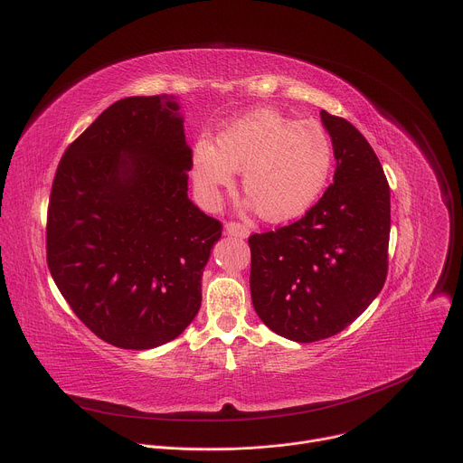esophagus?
<instances>
[{
    "mask_svg": "<svg viewBox=\"0 0 463 463\" xmlns=\"http://www.w3.org/2000/svg\"><path fill=\"white\" fill-rule=\"evenodd\" d=\"M225 232L229 236H236V238H241V240H245L249 236V229L243 223H236V222H229L225 225Z\"/></svg>",
    "mask_w": 463,
    "mask_h": 463,
    "instance_id": "obj_1",
    "label": "esophagus"
}]
</instances>
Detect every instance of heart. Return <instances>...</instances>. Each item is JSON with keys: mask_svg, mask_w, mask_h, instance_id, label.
Returning <instances> with one entry per match:
<instances>
[{"mask_svg": "<svg viewBox=\"0 0 463 463\" xmlns=\"http://www.w3.org/2000/svg\"><path fill=\"white\" fill-rule=\"evenodd\" d=\"M334 161L332 137L318 122L260 108L227 126L216 146L195 143L192 181L200 202L216 209L223 190L234 184V172H241V188L258 216L284 223L318 202Z\"/></svg>", "mask_w": 463, "mask_h": 463, "instance_id": "b5f03b06", "label": "heart"}]
</instances>
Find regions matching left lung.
<instances>
[{
	"label": "left lung",
	"instance_id": "obj_1",
	"mask_svg": "<svg viewBox=\"0 0 463 463\" xmlns=\"http://www.w3.org/2000/svg\"><path fill=\"white\" fill-rule=\"evenodd\" d=\"M337 161L334 183L298 222L252 234L250 298L295 343L337 335L381 293L388 271L390 188L361 131L320 111Z\"/></svg>",
	"mask_w": 463,
	"mask_h": 463
}]
</instances>
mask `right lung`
<instances>
[{
    "mask_svg": "<svg viewBox=\"0 0 463 463\" xmlns=\"http://www.w3.org/2000/svg\"><path fill=\"white\" fill-rule=\"evenodd\" d=\"M174 95L104 109L60 159L47 213V266L102 341L150 350L202 306L222 223L188 200L192 150Z\"/></svg>",
    "mask_w": 463,
    "mask_h": 463,
    "instance_id": "right-lung-1",
    "label": "right lung"
}]
</instances>
